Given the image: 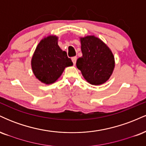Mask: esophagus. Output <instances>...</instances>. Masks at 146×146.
Wrapping results in <instances>:
<instances>
[{"instance_id": "esophagus-1", "label": "esophagus", "mask_w": 146, "mask_h": 146, "mask_svg": "<svg viewBox=\"0 0 146 146\" xmlns=\"http://www.w3.org/2000/svg\"><path fill=\"white\" fill-rule=\"evenodd\" d=\"M71 60H72V62H73V64H75V63H76V60H77V57L76 56L73 57V58H71Z\"/></svg>"}]
</instances>
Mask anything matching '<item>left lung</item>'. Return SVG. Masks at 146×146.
Here are the masks:
<instances>
[{"label": "left lung", "mask_w": 146, "mask_h": 146, "mask_svg": "<svg viewBox=\"0 0 146 146\" xmlns=\"http://www.w3.org/2000/svg\"><path fill=\"white\" fill-rule=\"evenodd\" d=\"M82 56L77 60L76 66L88 83L100 85L113 73L115 58L107 45L94 36L80 38Z\"/></svg>", "instance_id": "left-lung-1"}]
</instances>
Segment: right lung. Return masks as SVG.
Wrapping results in <instances>:
<instances>
[{
  "mask_svg": "<svg viewBox=\"0 0 146 146\" xmlns=\"http://www.w3.org/2000/svg\"><path fill=\"white\" fill-rule=\"evenodd\" d=\"M73 65L66 52L58 44V37L49 36L40 42L31 59V68L37 79L46 84L56 81L64 70Z\"/></svg>",
  "mask_w": 146,
  "mask_h": 146,
  "instance_id": "right-lung-1",
  "label": "right lung"
}]
</instances>
